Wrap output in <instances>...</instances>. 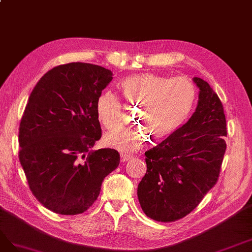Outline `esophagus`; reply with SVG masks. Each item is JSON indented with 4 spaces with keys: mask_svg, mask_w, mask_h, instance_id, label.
<instances>
[{
    "mask_svg": "<svg viewBox=\"0 0 252 252\" xmlns=\"http://www.w3.org/2000/svg\"><path fill=\"white\" fill-rule=\"evenodd\" d=\"M131 158H132V156L127 155V154H121V155H120V161H121V162L128 161Z\"/></svg>",
    "mask_w": 252,
    "mask_h": 252,
    "instance_id": "34e87169",
    "label": "esophagus"
}]
</instances>
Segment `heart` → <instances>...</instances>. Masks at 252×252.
<instances>
[{"label": "heart", "mask_w": 252, "mask_h": 252, "mask_svg": "<svg viewBox=\"0 0 252 252\" xmlns=\"http://www.w3.org/2000/svg\"><path fill=\"white\" fill-rule=\"evenodd\" d=\"M120 88L127 101L139 103L136 118L148 128H119L105 135V144L123 153L142 148L149 141V131L156 139L175 132L189 117L197 99L196 87L185 77L140 73L125 78ZM96 117L105 128L120 125L121 103L115 93L104 91L98 96Z\"/></svg>", "instance_id": "1"}]
</instances>
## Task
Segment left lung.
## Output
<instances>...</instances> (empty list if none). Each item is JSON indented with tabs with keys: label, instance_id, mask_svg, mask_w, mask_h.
<instances>
[{
	"label": "left lung",
	"instance_id": "left-lung-1",
	"mask_svg": "<svg viewBox=\"0 0 252 252\" xmlns=\"http://www.w3.org/2000/svg\"><path fill=\"white\" fill-rule=\"evenodd\" d=\"M198 103L190 118L145 152L147 173L137 189L144 214L159 222L189 215L217 183L226 151L222 102L205 80L193 77Z\"/></svg>",
	"mask_w": 252,
	"mask_h": 252
}]
</instances>
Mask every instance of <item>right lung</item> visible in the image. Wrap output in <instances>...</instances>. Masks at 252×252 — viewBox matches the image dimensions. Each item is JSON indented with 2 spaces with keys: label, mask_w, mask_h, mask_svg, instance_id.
I'll return each instance as SVG.
<instances>
[{
  "label": "right lung",
  "mask_w": 252,
  "mask_h": 252,
  "mask_svg": "<svg viewBox=\"0 0 252 252\" xmlns=\"http://www.w3.org/2000/svg\"><path fill=\"white\" fill-rule=\"evenodd\" d=\"M113 79L109 69L70 63L48 71L32 90L19 131L20 162L37 201L60 215L92 206L120 161L101 137L96 100Z\"/></svg>",
  "instance_id": "add662e5"
}]
</instances>
